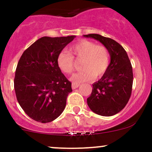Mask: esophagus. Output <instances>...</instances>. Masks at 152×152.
I'll return each mask as SVG.
<instances>
[{"instance_id": "34e87169", "label": "esophagus", "mask_w": 152, "mask_h": 152, "mask_svg": "<svg viewBox=\"0 0 152 152\" xmlns=\"http://www.w3.org/2000/svg\"><path fill=\"white\" fill-rule=\"evenodd\" d=\"M79 84H77V83H74V82H73V83H72V88L73 89V90H74V89H76V88H78V87H79Z\"/></svg>"}]
</instances>
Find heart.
<instances>
[{
    "instance_id": "heart-1",
    "label": "heart",
    "mask_w": 152,
    "mask_h": 152,
    "mask_svg": "<svg viewBox=\"0 0 152 152\" xmlns=\"http://www.w3.org/2000/svg\"><path fill=\"white\" fill-rule=\"evenodd\" d=\"M70 52L77 59H82L81 67L82 70L71 77L74 83L90 81L93 77L103 76L110 65V52L105 46L97 45L92 41L82 39L70 47ZM57 65L65 73H71L74 69V59L70 53L66 51L59 53Z\"/></svg>"
}]
</instances>
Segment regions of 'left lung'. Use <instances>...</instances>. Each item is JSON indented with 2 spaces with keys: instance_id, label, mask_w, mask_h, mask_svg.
Listing matches in <instances>:
<instances>
[{
  "instance_id": "8db88e82",
  "label": "left lung",
  "mask_w": 152,
  "mask_h": 152,
  "mask_svg": "<svg viewBox=\"0 0 152 152\" xmlns=\"http://www.w3.org/2000/svg\"><path fill=\"white\" fill-rule=\"evenodd\" d=\"M99 41L108 49L110 63L100 80L93 84L87 105L93 113L112 116L121 111L131 96L133 83L132 67L126 51L118 42L97 34L84 35Z\"/></svg>"
}]
</instances>
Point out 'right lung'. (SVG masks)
I'll return each mask as SVG.
<instances>
[{
    "instance_id": "1",
    "label": "right lung",
    "mask_w": 152,
    "mask_h": 152,
    "mask_svg": "<svg viewBox=\"0 0 152 152\" xmlns=\"http://www.w3.org/2000/svg\"><path fill=\"white\" fill-rule=\"evenodd\" d=\"M76 36L43 37L21 56L15 71L17 99L33 120L48 123L57 118L66 106L71 82L57 65L58 55Z\"/></svg>"
}]
</instances>
